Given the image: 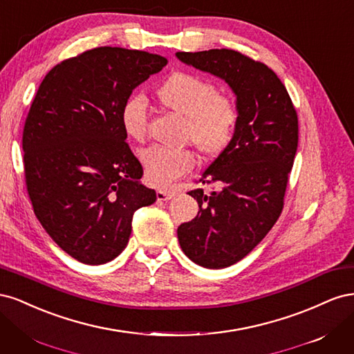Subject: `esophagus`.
Masks as SVG:
<instances>
[{
	"instance_id": "34e87169",
	"label": "esophagus",
	"mask_w": 354,
	"mask_h": 354,
	"mask_svg": "<svg viewBox=\"0 0 354 354\" xmlns=\"http://www.w3.org/2000/svg\"><path fill=\"white\" fill-rule=\"evenodd\" d=\"M173 196H174V192H171V190H158L156 192L158 201H169Z\"/></svg>"
}]
</instances>
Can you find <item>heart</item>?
Returning <instances> with one entry per match:
<instances>
[{"label": "heart", "instance_id": "heart-1", "mask_svg": "<svg viewBox=\"0 0 354 354\" xmlns=\"http://www.w3.org/2000/svg\"><path fill=\"white\" fill-rule=\"evenodd\" d=\"M156 97L165 109L187 118L186 140L205 158L220 155L233 140L239 111L227 95L220 94L211 81L189 72H174L156 88ZM124 133L137 142L147 136V103L142 95L128 97L120 112ZM146 178L165 187L195 167L194 152L186 149L147 147L140 153Z\"/></svg>", "mask_w": 354, "mask_h": 354}]
</instances>
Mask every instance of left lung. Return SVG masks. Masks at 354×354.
Segmentation results:
<instances>
[{"label": "left lung", "instance_id": "obj_1", "mask_svg": "<svg viewBox=\"0 0 354 354\" xmlns=\"http://www.w3.org/2000/svg\"><path fill=\"white\" fill-rule=\"evenodd\" d=\"M176 56L226 81L236 95V133L199 180L218 190H190L198 216L177 229L192 261L224 269L248 255L281 216L298 146V118L285 85L264 63L227 48Z\"/></svg>", "mask_w": 354, "mask_h": 354}]
</instances>
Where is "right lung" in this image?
<instances>
[{"label":"right lung","instance_id":"obj_1","mask_svg":"<svg viewBox=\"0 0 354 354\" xmlns=\"http://www.w3.org/2000/svg\"><path fill=\"white\" fill-rule=\"evenodd\" d=\"M165 65L146 51L93 48L53 68L30 104L22 146L32 207L50 238L84 264L120 255L134 211L156 201L120 112Z\"/></svg>","mask_w":354,"mask_h":354}]
</instances>
